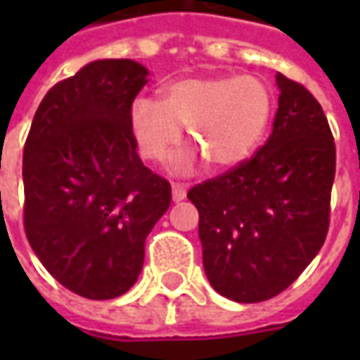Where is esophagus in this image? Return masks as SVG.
<instances>
[{
    "label": "esophagus",
    "instance_id": "34e87169",
    "mask_svg": "<svg viewBox=\"0 0 360 360\" xmlns=\"http://www.w3.org/2000/svg\"><path fill=\"white\" fill-rule=\"evenodd\" d=\"M172 196L175 202H179L183 200L185 196H187V187L183 185V183H173L172 185Z\"/></svg>",
    "mask_w": 360,
    "mask_h": 360
}]
</instances>
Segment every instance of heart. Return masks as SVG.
Returning <instances> with one entry per match:
<instances>
[{"label":"heart","mask_w":360,"mask_h":360,"mask_svg":"<svg viewBox=\"0 0 360 360\" xmlns=\"http://www.w3.org/2000/svg\"><path fill=\"white\" fill-rule=\"evenodd\" d=\"M271 117V94L264 82L243 77L183 79L165 86L160 102L141 98L131 108V131L142 158L162 162L181 142L188 141L214 167L229 169L252 156ZM196 152L175 158V169L188 172Z\"/></svg>","instance_id":"heart-1"}]
</instances>
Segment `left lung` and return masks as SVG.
Returning a JSON list of instances; mask_svg holds the SVG:
<instances>
[{
	"label": "left lung",
	"mask_w": 360,
	"mask_h": 360,
	"mask_svg": "<svg viewBox=\"0 0 360 360\" xmlns=\"http://www.w3.org/2000/svg\"><path fill=\"white\" fill-rule=\"evenodd\" d=\"M279 102L264 146L187 193L210 285L237 302L268 301L299 278L330 227L335 144L322 105L276 75Z\"/></svg>",
	"instance_id": "1"
}]
</instances>
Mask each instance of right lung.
<instances>
[{
  "label": "right lung",
  "mask_w": 360,
  "mask_h": 360,
  "mask_svg": "<svg viewBox=\"0 0 360 360\" xmlns=\"http://www.w3.org/2000/svg\"><path fill=\"white\" fill-rule=\"evenodd\" d=\"M148 71L100 59L53 84L22 152L25 233L69 291L105 301L127 293L144 243L172 204V185L136 154L131 108Z\"/></svg>",
  "instance_id": "obj_1"
}]
</instances>
